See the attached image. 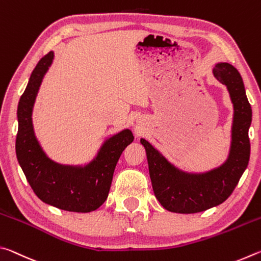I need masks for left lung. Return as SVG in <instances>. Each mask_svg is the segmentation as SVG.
Returning a JSON list of instances; mask_svg holds the SVG:
<instances>
[{"label":"left lung","mask_w":261,"mask_h":261,"mask_svg":"<svg viewBox=\"0 0 261 261\" xmlns=\"http://www.w3.org/2000/svg\"><path fill=\"white\" fill-rule=\"evenodd\" d=\"M213 73L227 86L233 105L230 151L223 165L202 174L185 173L171 165L147 140L140 139L146 149L154 194L167 211L175 213H198L222 204L232 193L249 163L252 109L243 79L236 68L222 62L215 65Z\"/></svg>","instance_id":"left-lung-1"}]
</instances>
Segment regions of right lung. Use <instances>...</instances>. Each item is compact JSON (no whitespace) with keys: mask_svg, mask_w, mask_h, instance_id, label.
<instances>
[{"mask_svg":"<svg viewBox=\"0 0 261 261\" xmlns=\"http://www.w3.org/2000/svg\"><path fill=\"white\" fill-rule=\"evenodd\" d=\"M53 59L54 53L49 51L39 61L20 96L17 110V160L39 199L60 210L87 213L98 210L107 199L115 167L124 148L134 141V136L125 129L110 137L85 167L64 166L50 160L35 138L32 110Z\"/></svg>","mask_w":261,"mask_h":261,"instance_id":"right-lung-1","label":"right lung"}]
</instances>
